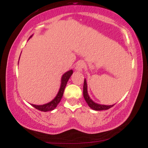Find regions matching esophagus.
I'll use <instances>...</instances> for the list:
<instances>
[{
  "label": "esophagus",
  "mask_w": 148,
  "mask_h": 148,
  "mask_svg": "<svg viewBox=\"0 0 148 148\" xmlns=\"http://www.w3.org/2000/svg\"><path fill=\"white\" fill-rule=\"evenodd\" d=\"M85 67V62L84 61H79L76 64L75 69L76 71H79V72H81L82 71L84 68Z\"/></svg>",
  "instance_id": "34e87169"
}]
</instances>
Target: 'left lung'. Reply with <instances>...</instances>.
I'll return each mask as SVG.
<instances>
[{"label":"left lung","mask_w":148,"mask_h":148,"mask_svg":"<svg viewBox=\"0 0 148 148\" xmlns=\"http://www.w3.org/2000/svg\"><path fill=\"white\" fill-rule=\"evenodd\" d=\"M84 97L85 100H86V103H88V105L92 109L95 110V111H102V110H108L110 108L113 107L115 104L113 105H101L99 104V103H97L92 100L90 98L89 95L88 94V89H87V83H86V79H84Z\"/></svg>","instance_id":"obj_1"}]
</instances>
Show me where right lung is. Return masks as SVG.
<instances>
[{
  "label": "right lung",
  "instance_id": "1",
  "mask_svg": "<svg viewBox=\"0 0 148 148\" xmlns=\"http://www.w3.org/2000/svg\"><path fill=\"white\" fill-rule=\"evenodd\" d=\"M32 36H30V37H31ZM73 74V71L71 69V70L68 71L66 73L62 75V79H61V84H60V89H59L58 93L57 94L56 97L54 98L50 102L45 103V104L43 105H35V104H31L33 107H35V108H37V110H40L41 111H44V112H47V111H52V110L55 109L56 108L57 105L60 103L61 99H62V95H63L64 93V88H65L66 85H67V81L70 76H72V74Z\"/></svg>",
  "mask_w": 148,
  "mask_h": 148
}]
</instances>
